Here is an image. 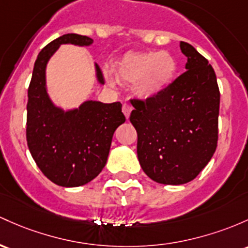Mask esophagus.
<instances>
[{"mask_svg":"<svg viewBox=\"0 0 248 248\" xmlns=\"http://www.w3.org/2000/svg\"><path fill=\"white\" fill-rule=\"evenodd\" d=\"M122 111H124V116L128 119L130 115V111H132V106H130L129 103H124V105H122Z\"/></svg>","mask_w":248,"mask_h":248,"instance_id":"obj_1","label":"esophagus"}]
</instances>
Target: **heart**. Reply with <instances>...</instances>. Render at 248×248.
I'll return each instance as SVG.
<instances>
[{"label": "heart", "instance_id": "b5f03b06", "mask_svg": "<svg viewBox=\"0 0 248 248\" xmlns=\"http://www.w3.org/2000/svg\"><path fill=\"white\" fill-rule=\"evenodd\" d=\"M178 63L167 51L128 54L119 62L116 75L124 82H137L140 96L152 99L161 95L175 78Z\"/></svg>", "mask_w": 248, "mask_h": 248}]
</instances>
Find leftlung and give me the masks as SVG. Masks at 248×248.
I'll return each mask as SVG.
<instances>
[{"label":"left lung","instance_id":"8db88e82","mask_svg":"<svg viewBox=\"0 0 248 248\" xmlns=\"http://www.w3.org/2000/svg\"><path fill=\"white\" fill-rule=\"evenodd\" d=\"M186 72L156 97L130 100L138 159L155 182L182 185L206 167L217 145L220 92L214 69L187 42Z\"/></svg>","mask_w":248,"mask_h":248}]
</instances>
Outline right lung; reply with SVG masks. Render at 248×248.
I'll use <instances>...</instances> for the list:
<instances>
[{"label": "right lung", "mask_w": 248, "mask_h": 248, "mask_svg": "<svg viewBox=\"0 0 248 248\" xmlns=\"http://www.w3.org/2000/svg\"><path fill=\"white\" fill-rule=\"evenodd\" d=\"M91 46L93 40L66 34L51 41L37 55L27 103V143L41 172L62 187H78L99 175L107 162L115 129L126 121L120 102L84 101L64 111L50 100L46 87V67L61 45ZM96 78L105 84L95 63Z\"/></svg>", "instance_id": "add662e5"}]
</instances>
